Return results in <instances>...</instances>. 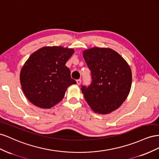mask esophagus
Instances as JSON below:
<instances>
[{
	"mask_svg": "<svg viewBox=\"0 0 159 159\" xmlns=\"http://www.w3.org/2000/svg\"><path fill=\"white\" fill-rule=\"evenodd\" d=\"M76 83H77V84H81V80L80 79H78V80H76Z\"/></svg>",
	"mask_w": 159,
	"mask_h": 159,
	"instance_id": "34e87169",
	"label": "esophagus"
}]
</instances>
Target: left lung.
Segmentation results:
<instances>
[{
    "mask_svg": "<svg viewBox=\"0 0 159 159\" xmlns=\"http://www.w3.org/2000/svg\"><path fill=\"white\" fill-rule=\"evenodd\" d=\"M83 57L91 71L92 83L81 91L91 109L101 115L119 108L127 98L132 84V72L120 54L109 48L84 50Z\"/></svg>",
    "mask_w": 159,
    "mask_h": 159,
    "instance_id": "1",
    "label": "left lung"
}]
</instances>
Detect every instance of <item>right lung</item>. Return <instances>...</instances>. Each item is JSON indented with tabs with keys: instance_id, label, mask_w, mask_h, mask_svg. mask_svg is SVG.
Instances as JSON below:
<instances>
[{
	"instance_id": "add662e5",
	"label": "right lung",
	"mask_w": 159,
	"mask_h": 159,
	"mask_svg": "<svg viewBox=\"0 0 159 159\" xmlns=\"http://www.w3.org/2000/svg\"><path fill=\"white\" fill-rule=\"evenodd\" d=\"M74 52L61 46L44 47L29 57L21 69L20 82L31 103L40 108H51L62 101L69 86L76 83L65 66Z\"/></svg>"
}]
</instances>
